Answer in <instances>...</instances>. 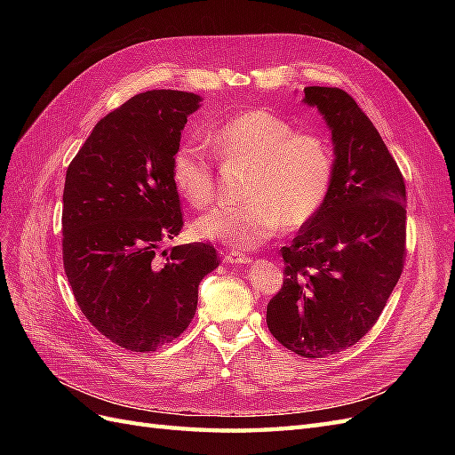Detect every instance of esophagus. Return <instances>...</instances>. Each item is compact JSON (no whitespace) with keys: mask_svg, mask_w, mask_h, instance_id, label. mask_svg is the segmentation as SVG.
Wrapping results in <instances>:
<instances>
[{"mask_svg":"<svg viewBox=\"0 0 455 455\" xmlns=\"http://www.w3.org/2000/svg\"><path fill=\"white\" fill-rule=\"evenodd\" d=\"M252 258L251 256H246V254H239V252H226V256H224V261L226 264H249Z\"/></svg>","mask_w":455,"mask_h":455,"instance_id":"34e87169","label":"esophagus"}]
</instances>
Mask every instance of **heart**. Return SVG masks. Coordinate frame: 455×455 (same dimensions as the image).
I'll return each instance as SVG.
<instances>
[{
    "label": "heart",
    "mask_w": 455,
    "mask_h": 455,
    "mask_svg": "<svg viewBox=\"0 0 455 455\" xmlns=\"http://www.w3.org/2000/svg\"><path fill=\"white\" fill-rule=\"evenodd\" d=\"M206 144L224 164H251L243 197L222 204L191 224L201 241L251 251L277 229H298L321 212L336 178V151L319 132L298 131L294 123L267 112L249 109L229 117ZM172 182L191 206L214 201V159L203 146L186 142L172 157Z\"/></svg>",
    "instance_id": "b5f03b06"
}]
</instances>
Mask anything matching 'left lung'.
<instances>
[{
  "label": "left lung",
  "mask_w": 455,
  "mask_h": 455,
  "mask_svg": "<svg viewBox=\"0 0 455 455\" xmlns=\"http://www.w3.org/2000/svg\"><path fill=\"white\" fill-rule=\"evenodd\" d=\"M332 129V191L291 246L267 304L269 332L306 359L355 346L374 326L406 259V186L374 123L338 87H306Z\"/></svg>",
  "instance_id": "8db88e82"
}]
</instances>
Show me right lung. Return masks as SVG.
<instances>
[{
	"mask_svg": "<svg viewBox=\"0 0 455 455\" xmlns=\"http://www.w3.org/2000/svg\"><path fill=\"white\" fill-rule=\"evenodd\" d=\"M201 99L146 91L102 117L66 171L62 259L87 321L116 346L148 353L189 326L212 244L159 246L184 226L172 157Z\"/></svg>",
	"mask_w": 455,
	"mask_h": 455,
	"instance_id": "add662e5",
	"label": "right lung"
}]
</instances>
